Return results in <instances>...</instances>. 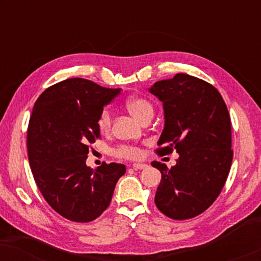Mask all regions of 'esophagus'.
<instances>
[{"label": "esophagus", "instance_id": "34e87169", "mask_svg": "<svg viewBox=\"0 0 261 261\" xmlns=\"http://www.w3.org/2000/svg\"><path fill=\"white\" fill-rule=\"evenodd\" d=\"M147 167V165L144 163H134L133 164V169L135 170H142V169H146Z\"/></svg>", "mask_w": 261, "mask_h": 261}]
</instances>
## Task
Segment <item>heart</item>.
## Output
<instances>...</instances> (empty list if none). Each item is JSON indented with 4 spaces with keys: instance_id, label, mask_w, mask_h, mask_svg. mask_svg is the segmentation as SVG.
Listing matches in <instances>:
<instances>
[{
    "instance_id": "b5f03b06",
    "label": "heart",
    "mask_w": 261,
    "mask_h": 261,
    "mask_svg": "<svg viewBox=\"0 0 261 261\" xmlns=\"http://www.w3.org/2000/svg\"><path fill=\"white\" fill-rule=\"evenodd\" d=\"M126 107L132 115L140 120L141 122L148 119V117H153V114H154V108H153L151 101H148L146 97H142V96H132V97L127 98ZM112 112H110L109 108H105L97 117L98 130L102 132V133L109 132L110 128H112ZM113 153L119 158L126 159H135L140 156V149L137 146L127 144L119 145L116 148H114Z\"/></svg>"
}]
</instances>
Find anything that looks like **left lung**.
Listing matches in <instances>:
<instances>
[{
	"instance_id": "8db88e82",
	"label": "left lung",
	"mask_w": 261,
	"mask_h": 261,
	"mask_svg": "<svg viewBox=\"0 0 261 261\" xmlns=\"http://www.w3.org/2000/svg\"><path fill=\"white\" fill-rule=\"evenodd\" d=\"M149 92L165 113L155 152L179 154L171 169L152 163L162 172L154 203L170 219H192L215 202L226 184L233 160L229 113L215 87L187 73L155 82Z\"/></svg>"
}]
</instances>
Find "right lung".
Here are the masks:
<instances>
[{
    "label": "right lung",
    "instance_id": "obj_1",
    "mask_svg": "<svg viewBox=\"0 0 261 261\" xmlns=\"http://www.w3.org/2000/svg\"><path fill=\"white\" fill-rule=\"evenodd\" d=\"M120 91L70 78L46 89L32 112L27 152L34 180L51 208L73 222L97 219L126 172L123 164L85 165L90 145L101 137L99 113Z\"/></svg>",
    "mask_w": 261,
    "mask_h": 261
}]
</instances>
